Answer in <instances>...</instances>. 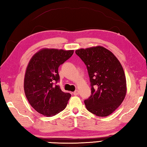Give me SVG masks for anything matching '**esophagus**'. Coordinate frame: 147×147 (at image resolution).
Instances as JSON below:
<instances>
[{
    "mask_svg": "<svg viewBox=\"0 0 147 147\" xmlns=\"http://www.w3.org/2000/svg\"><path fill=\"white\" fill-rule=\"evenodd\" d=\"M73 93H74V95H78V94H79V91L77 90L75 91Z\"/></svg>",
    "mask_w": 147,
    "mask_h": 147,
    "instance_id": "obj_1",
    "label": "esophagus"
}]
</instances>
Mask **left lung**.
Returning <instances> with one entry per match:
<instances>
[{"label":"left lung","mask_w":147,"mask_h":147,"mask_svg":"<svg viewBox=\"0 0 147 147\" xmlns=\"http://www.w3.org/2000/svg\"><path fill=\"white\" fill-rule=\"evenodd\" d=\"M87 66L91 95L84 104L90 112L107 117L122 103L127 93V82L120 62L112 52L102 46L76 51Z\"/></svg>","instance_id":"obj_1"}]
</instances>
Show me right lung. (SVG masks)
Here are the masks:
<instances>
[{
	"label": "right lung",
	"instance_id": "right-lung-1",
	"mask_svg": "<svg viewBox=\"0 0 147 147\" xmlns=\"http://www.w3.org/2000/svg\"><path fill=\"white\" fill-rule=\"evenodd\" d=\"M74 54V50L41 49L30 58L24 76L25 95L34 109L52 117L66 107L71 94L65 93L56 83L58 68Z\"/></svg>",
	"mask_w": 147,
	"mask_h": 147
}]
</instances>
